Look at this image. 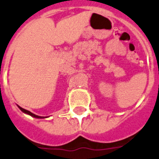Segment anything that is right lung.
Wrapping results in <instances>:
<instances>
[{
  "instance_id": "1",
  "label": "right lung",
  "mask_w": 159,
  "mask_h": 159,
  "mask_svg": "<svg viewBox=\"0 0 159 159\" xmlns=\"http://www.w3.org/2000/svg\"><path fill=\"white\" fill-rule=\"evenodd\" d=\"M18 108L20 109L21 111H23V113H25V114H27V115H31V116H32V117H34V118H37V119H44V117H42V116H39V115H34V114H32V113H31V112H30V111H27V110H25V109L22 108V107H20V106H18ZM45 118H47V117H45Z\"/></svg>"
}]
</instances>
